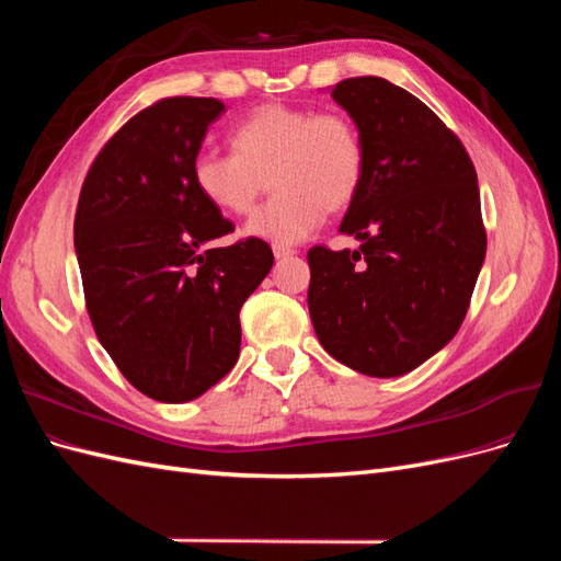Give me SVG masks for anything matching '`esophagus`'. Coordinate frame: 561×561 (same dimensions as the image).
Here are the masks:
<instances>
[{
	"instance_id": "1",
	"label": "esophagus",
	"mask_w": 561,
	"mask_h": 561,
	"mask_svg": "<svg viewBox=\"0 0 561 561\" xmlns=\"http://www.w3.org/2000/svg\"><path fill=\"white\" fill-rule=\"evenodd\" d=\"M293 254H297V250H295V248H287V245H274V257H276V260L293 257Z\"/></svg>"
}]
</instances>
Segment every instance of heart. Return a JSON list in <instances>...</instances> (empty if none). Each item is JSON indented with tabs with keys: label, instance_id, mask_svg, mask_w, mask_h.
I'll list each match as a JSON object with an SVG mask.
<instances>
[{
	"label": "heart",
	"instance_id": "1",
	"mask_svg": "<svg viewBox=\"0 0 561 561\" xmlns=\"http://www.w3.org/2000/svg\"><path fill=\"white\" fill-rule=\"evenodd\" d=\"M233 154L203 149L192 161L201 198L222 215L243 217L266 190H274L252 215L248 236L293 245L313 233L328 215L358 198L367 159L358 126L344 112L268 103L254 107L231 135Z\"/></svg>",
	"mask_w": 561,
	"mask_h": 561
}]
</instances>
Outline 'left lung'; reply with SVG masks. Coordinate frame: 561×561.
<instances>
[{
    "label": "left lung",
    "instance_id": "obj_1",
    "mask_svg": "<svg viewBox=\"0 0 561 561\" xmlns=\"http://www.w3.org/2000/svg\"><path fill=\"white\" fill-rule=\"evenodd\" d=\"M365 142L367 171L339 231L358 250H309V313L334 360L400 377L451 342L486 252L478 173L431 107L381 77L332 89Z\"/></svg>",
    "mask_w": 561,
    "mask_h": 561
}]
</instances>
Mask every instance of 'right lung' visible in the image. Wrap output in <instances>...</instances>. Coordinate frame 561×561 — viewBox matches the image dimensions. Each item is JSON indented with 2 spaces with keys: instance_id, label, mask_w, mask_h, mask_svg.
Instances as JSON below:
<instances>
[{
  "instance_id": "right-lung-1",
  "label": "right lung",
  "mask_w": 561,
  "mask_h": 561,
  "mask_svg": "<svg viewBox=\"0 0 561 561\" xmlns=\"http://www.w3.org/2000/svg\"><path fill=\"white\" fill-rule=\"evenodd\" d=\"M225 112L215 98H163L118 128L83 180L75 250L93 330L151 400L206 393L239 360L241 307L274 266L262 239L210 241L233 225L201 198L192 161Z\"/></svg>"
}]
</instances>
